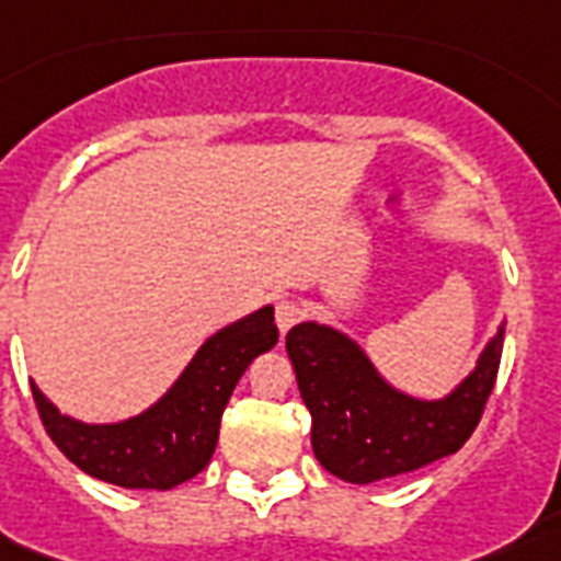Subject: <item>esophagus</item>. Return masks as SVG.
Instances as JSON below:
<instances>
[{
  "mask_svg": "<svg viewBox=\"0 0 561 561\" xmlns=\"http://www.w3.org/2000/svg\"><path fill=\"white\" fill-rule=\"evenodd\" d=\"M301 316H304L301 304L293 301V298H277L275 301V321H277V328H280V333H286L293 324H298Z\"/></svg>",
  "mask_w": 561,
  "mask_h": 561,
  "instance_id": "34e87169",
  "label": "esophagus"
}]
</instances>
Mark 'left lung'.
Listing matches in <instances>:
<instances>
[{"instance_id":"obj_1","label":"left lung","mask_w":561,"mask_h":561,"mask_svg":"<svg viewBox=\"0 0 561 561\" xmlns=\"http://www.w3.org/2000/svg\"><path fill=\"white\" fill-rule=\"evenodd\" d=\"M503 330L445 401H415L380 380L366 354L333 328L304 321L286 354L312 419V454L345 483H377L457 454L483 419L497 380Z\"/></svg>"}]
</instances>
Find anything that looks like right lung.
I'll list each match as a JSON object with an SVG mask.
<instances>
[{"label": "right lung", "instance_id": "add662e5", "mask_svg": "<svg viewBox=\"0 0 561 561\" xmlns=\"http://www.w3.org/2000/svg\"><path fill=\"white\" fill-rule=\"evenodd\" d=\"M275 342V310L251 312L204 342L178 383L151 410L123 424H81L60 415L34 383L32 394L43 427L69 462L104 483L163 492L210 462L233 386L251 359Z\"/></svg>", "mask_w": 561, "mask_h": 561}]
</instances>
